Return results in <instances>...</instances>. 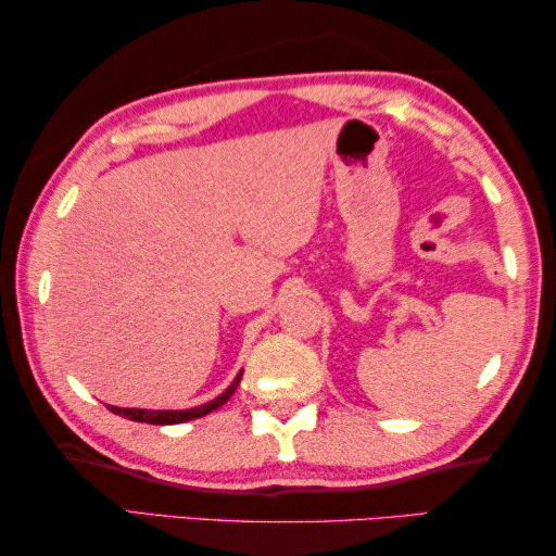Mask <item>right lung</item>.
I'll return each instance as SVG.
<instances>
[{
  "instance_id": "right-lung-1",
  "label": "right lung",
  "mask_w": 556,
  "mask_h": 556,
  "mask_svg": "<svg viewBox=\"0 0 556 556\" xmlns=\"http://www.w3.org/2000/svg\"><path fill=\"white\" fill-rule=\"evenodd\" d=\"M241 375H243V371H239V377H236V379L231 381L229 389H226L224 394H218V396L212 399V402H208V404L194 406V408H185V412H150V408H121V406H108V408H111V412L117 414V416H125V418H130V421H140V424H152V426L185 424V421H192V418L212 414L214 408L224 406L226 402H229L231 394L236 391V387H239Z\"/></svg>"
}]
</instances>
